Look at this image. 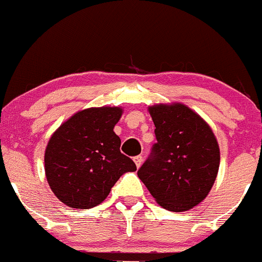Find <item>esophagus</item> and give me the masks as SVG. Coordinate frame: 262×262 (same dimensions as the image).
Returning <instances> with one entry per match:
<instances>
[{
	"label": "esophagus",
	"instance_id": "1",
	"mask_svg": "<svg viewBox=\"0 0 262 262\" xmlns=\"http://www.w3.org/2000/svg\"><path fill=\"white\" fill-rule=\"evenodd\" d=\"M134 161H135V163H136V167H140L141 166V162H143V157L141 156H136L135 158H134Z\"/></svg>",
	"mask_w": 262,
	"mask_h": 262
}]
</instances>
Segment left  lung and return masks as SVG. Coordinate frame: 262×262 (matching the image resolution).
I'll use <instances>...</instances> for the list:
<instances>
[{
    "label": "left lung",
    "instance_id": "obj_1",
    "mask_svg": "<svg viewBox=\"0 0 262 262\" xmlns=\"http://www.w3.org/2000/svg\"><path fill=\"white\" fill-rule=\"evenodd\" d=\"M157 143L138 176L157 203L181 212L201 203L210 193L220 164V150L212 129L183 104L154 105Z\"/></svg>",
    "mask_w": 262,
    "mask_h": 262
}]
</instances>
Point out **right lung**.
<instances>
[{
    "mask_svg": "<svg viewBox=\"0 0 262 262\" xmlns=\"http://www.w3.org/2000/svg\"><path fill=\"white\" fill-rule=\"evenodd\" d=\"M122 109L103 106L78 112L61 124L47 144L45 171L54 194L72 208L100 204L122 173L136 164L119 150L113 128Z\"/></svg>",
    "mask_w": 262,
    "mask_h": 262,
    "instance_id": "add662e5",
    "label": "right lung"
}]
</instances>
